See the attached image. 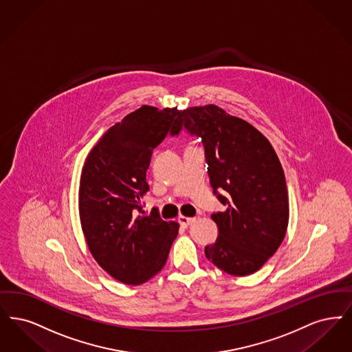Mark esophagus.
Segmentation results:
<instances>
[{
	"label": "esophagus",
	"mask_w": 352,
	"mask_h": 352,
	"mask_svg": "<svg viewBox=\"0 0 352 352\" xmlns=\"http://www.w3.org/2000/svg\"><path fill=\"white\" fill-rule=\"evenodd\" d=\"M178 221L183 228H187V226H191L194 221H195V217H184V216H179L178 217Z\"/></svg>",
	"instance_id": "1"
}]
</instances>
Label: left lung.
Instances as JSON below:
<instances>
[{
	"instance_id": "obj_1",
	"label": "left lung",
	"mask_w": 352,
	"mask_h": 352,
	"mask_svg": "<svg viewBox=\"0 0 352 352\" xmlns=\"http://www.w3.org/2000/svg\"><path fill=\"white\" fill-rule=\"evenodd\" d=\"M182 131L201 139L213 194L226 208L212 213L219 237L206 256L230 275H250L278 250L288 226L280 161L258 129L214 104L179 113L171 136Z\"/></svg>"
}]
</instances>
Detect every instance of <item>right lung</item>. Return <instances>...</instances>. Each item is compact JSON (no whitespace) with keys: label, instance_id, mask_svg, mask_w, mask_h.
I'll use <instances>...</instances> for the list:
<instances>
[{"label":"right lung","instance_id":"obj_1","mask_svg":"<svg viewBox=\"0 0 352 352\" xmlns=\"http://www.w3.org/2000/svg\"><path fill=\"white\" fill-rule=\"evenodd\" d=\"M179 113L142 106L111 126L89 153L80 181V217L89 250L116 280L138 285L166 263L178 223L151 214L141 199L149 191L146 170L153 149Z\"/></svg>","mask_w":352,"mask_h":352}]
</instances>
